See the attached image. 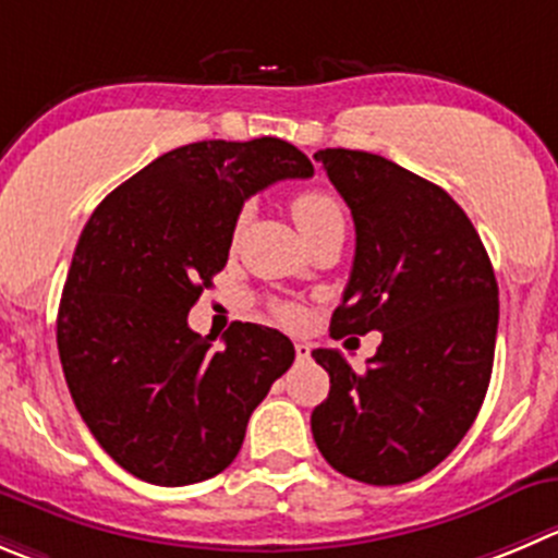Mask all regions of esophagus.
Masks as SVG:
<instances>
[{
    "instance_id": "1",
    "label": "esophagus",
    "mask_w": 558,
    "mask_h": 558,
    "mask_svg": "<svg viewBox=\"0 0 558 558\" xmlns=\"http://www.w3.org/2000/svg\"><path fill=\"white\" fill-rule=\"evenodd\" d=\"M310 355H312L310 342H295V359H299V362H306Z\"/></svg>"
}]
</instances>
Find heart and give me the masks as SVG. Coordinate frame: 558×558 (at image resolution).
Returning a JSON list of instances; mask_svg holds the SVG:
<instances>
[{
	"label": "heart",
	"mask_w": 558,
	"mask_h": 558,
	"mask_svg": "<svg viewBox=\"0 0 558 558\" xmlns=\"http://www.w3.org/2000/svg\"><path fill=\"white\" fill-rule=\"evenodd\" d=\"M246 216L248 214L243 210L241 219H238V227H243ZM293 219L295 225H299L301 235H310V232L320 230V227L326 225H333V221H344L342 203L326 189L299 191V194L293 196ZM276 315L284 323H295L301 317V312L295 310L293 304H279L276 306Z\"/></svg>",
	"instance_id": "heart-1"
}]
</instances>
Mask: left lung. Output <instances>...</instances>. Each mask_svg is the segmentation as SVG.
Here are the masks:
<instances>
[{
	"instance_id": "1",
	"label": "left lung",
	"mask_w": 558,
	"mask_h": 558,
	"mask_svg": "<svg viewBox=\"0 0 558 558\" xmlns=\"http://www.w3.org/2000/svg\"><path fill=\"white\" fill-rule=\"evenodd\" d=\"M355 225V257L331 337L380 331L367 373L312 350L331 391L312 411L328 465L367 485H405L441 463L485 400L498 284L474 225L441 185L364 150H317Z\"/></svg>"
}]
</instances>
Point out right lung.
Returning a JSON list of instances; mask_svg holds the SVG:
<instances>
[{"instance_id":"right-lung-1","label":"right lung","mask_w":558,"mask_h":558,"mask_svg":"<svg viewBox=\"0 0 558 558\" xmlns=\"http://www.w3.org/2000/svg\"><path fill=\"white\" fill-rule=\"evenodd\" d=\"M312 172L274 136L194 142L117 185L84 225L57 348L84 424L129 474L194 485L241 452L248 416L295 348L257 323H232L214 348L216 337L189 328V310L227 265L248 196Z\"/></svg>"}]
</instances>
